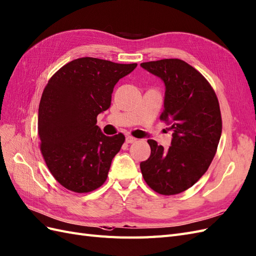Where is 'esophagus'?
<instances>
[{"mask_svg":"<svg viewBox=\"0 0 256 256\" xmlns=\"http://www.w3.org/2000/svg\"><path fill=\"white\" fill-rule=\"evenodd\" d=\"M126 142L128 144H133V142H136L137 140L135 138V137H133V136H126Z\"/></svg>","mask_w":256,"mask_h":256,"instance_id":"obj_1","label":"esophagus"}]
</instances>
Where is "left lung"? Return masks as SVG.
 I'll return each instance as SVG.
<instances>
[{"label": "left lung", "mask_w": 256, "mask_h": 256, "mask_svg": "<svg viewBox=\"0 0 256 256\" xmlns=\"http://www.w3.org/2000/svg\"><path fill=\"white\" fill-rule=\"evenodd\" d=\"M140 66L164 82L160 120L174 132L168 149L148 140L152 154L140 163V171L156 192L178 194L201 178L218 150L222 134L218 96L206 78L184 60L170 58Z\"/></svg>", "instance_id": "left-lung-1"}]
</instances>
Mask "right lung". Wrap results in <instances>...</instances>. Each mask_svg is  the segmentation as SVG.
I'll use <instances>...</instances> for the list:
<instances>
[{"label": "right lung", "instance_id": "1", "mask_svg": "<svg viewBox=\"0 0 256 256\" xmlns=\"http://www.w3.org/2000/svg\"><path fill=\"white\" fill-rule=\"evenodd\" d=\"M136 66L82 57L48 80L38 104L40 149L52 175L68 190L90 192L106 182L126 137L104 135L97 116L110 107L116 82Z\"/></svg>", "mask_w": 256, "mask_h": 256}]
</instances>
